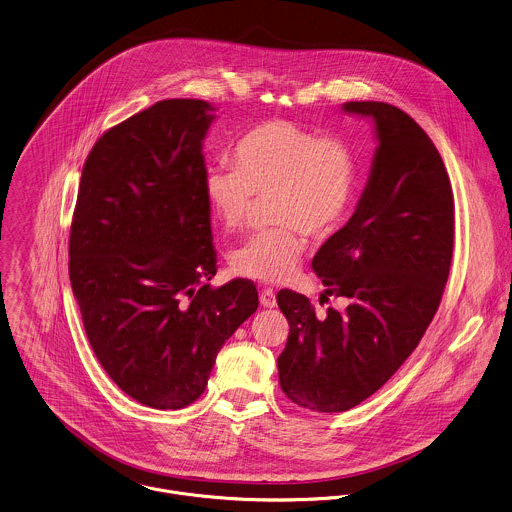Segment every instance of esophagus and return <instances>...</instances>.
Instances as JSON below:
<instances>
[{
    "label": "esophagus",
    "mask_w": 512,
    "mask_h": 512,
    "mask_svg": "<svg viewBox=\"0 0 512 512\" xmlns=\"http://www.w3.org/2000/svg\"><path fill=\"white\" fill-rule=\"evenodd\" d=\"M259 301L265 308L277 307V297H275L273 289H263L261 295H259Z\"/></svg>",
    "instance_id": "obj_1"
}]
</instances>
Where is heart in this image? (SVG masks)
I'll return each mask as SVG.
<instances>
[{
    "instance_id": "obj_1",
    "label": "heart",
    "mask_w": 512,
    "mask_h": 512,
    "mask_svg": "<svg viewBox=\"0 0 512 512\" xmlns=\"http://www.w3.org/2000/svg\"><path fill=\"white\" fill-rule=\"evenodd\" d=\"M233 168H209L204 198L225 231L247 225L257 198H269L281 227L255 233L231 255L239 277L281 285L301 267L305 239L326 237L348 217L356 198V156L338 134L273 118L247 130L231 150Z\"/></svg>"
}]
</instances>
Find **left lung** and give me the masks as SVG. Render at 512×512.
Segmentation results:
<instances>
[{
    "mask_svg": "<svg viewBox=\"0 0 512 512\" xmlns=\"http://www.w3.org/2000/svg\"><path fill=\"white\" fill-rule=\"evenodd\" d=\"M342 108L372 118L378 138L354 215L312 259L326 295L346 307L318 316L305 295H277L291 328L281 390L322 413L362 404L408 360L441 303L455 233L451 182L425 130L392 104Z\"/></svg>",
    "mask_w": 512,
    "mask_h": 512,
    "instance_id": "obj_1",
    "label": "left lung"
}]
</instances>
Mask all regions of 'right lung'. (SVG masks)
<instances>
[{"label": "right lung", "instance_id": "obj_1", "mask_svg": "<svg viewBox=\"0 0 512 512\" xmlns=\"http://www.w3.org/2000/svg\"><path fill=\"white\" fill-rule=\"evenodd\" d=\"M170 99L106 130L83 166L69 277L87 338L112 382L154 409L204 394L225 340L257 310V289L217 273L204 198L215 114Z\"/></svg>", "mask_w": 512, "mask_h": 512}]
</instances>
